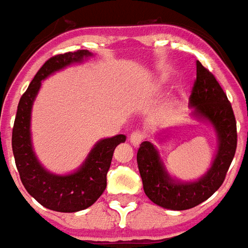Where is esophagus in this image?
Instances as JSON below:
<instances>
[{
	"mask_svg": "<svg viewBox=\"0 0 248 248\" xmlns=\"http://www.w3.org/2000/svg\"><path fill=\"white\" fill-rule=\"evenodd\" d=\"M144 139V133L141 131H135V132L131 133V136H129V141L132 143V145L135 147H139V144L143 141Z\"/></svg>",
	"mask_w": 248,
	"mask_h": 248,
	"instance_id": "34e87169",
	"label": "esophagus"
}]
</instances>
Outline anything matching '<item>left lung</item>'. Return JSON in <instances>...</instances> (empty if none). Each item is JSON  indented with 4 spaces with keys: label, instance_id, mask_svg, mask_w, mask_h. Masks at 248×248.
<instances>
[{
    "label": "left lung",
    "instance_id": "1",
    "mask_svg": "<svg viewBox=\"0 0 248 248\" xmlns=\"http://www.w3.org/2000/svg\"><path fill=\"white\" fill-rule=\"evenodd\" d=\"M192 116L208 121L217 136V152L211 168L195 182L170 176L159 151L143 141L138 151V167L145 195L163 208L183 211L203 203L222 186L236 151V121L232 107L215 76L196 61V80L189 96Z\"/></svg>",
    "mask_w": 248,
    "mask_h": 248
}]
</instances>
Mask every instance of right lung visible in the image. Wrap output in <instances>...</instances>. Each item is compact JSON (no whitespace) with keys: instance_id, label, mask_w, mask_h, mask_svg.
<instances>
[{"instance_id":"right-lung-1","label":"right lung","mask_w":248,"mask_h":248,"mask_svg":"<svg viewBox=\"0 0 248 248\" xmlns=\"http://www.w3.org/2000/svg\"><path fill=\"white\" fill-rule=\"evenodd\" d=\"M93 56L89 50H76L57 54L49 59L37 72L17 107L12 148L16 166L25 189L45 208L59 212L85 210L99 199L107 187V173L113 151L125 141V135L101 139L94 144L82 166L68 175H56L46 171L37 159L31 138V105L41 88V81L65 66Z\"/></svg>"}]
</instances>
